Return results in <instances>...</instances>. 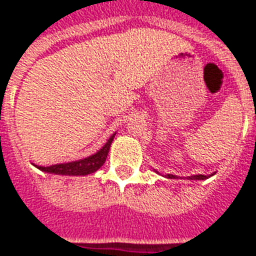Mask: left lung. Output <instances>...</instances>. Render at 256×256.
<instances>
[{
    "label": "left lung",
    "instance_id": "left-lung-1",
    "mask_svg": "<svg viewBox=\"0 0 256 256\" xmlns=\"http://www.w3.org/2000/svg\"><path fill=\"white\" fill-rule=\"evenodd\" d=\"M212 174H214V173H212ZM212 174H208V176H204V174H195V176H188L187 180H206V178H208V177L212 176ZM166 177H168V178H177V176H174V174H166Z\"/></svg>",
    "mask_w": 256,
    "mask_h": 256
}]
</instances>
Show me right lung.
<instances>
[{
    "instance_id": "1",
    "label": "right lung",
    "mask_w": 256,
    "mask_h": 256,
    "mask_svg": "<svg viewBox=\"0 0 256 256\" xmlns=\"http://www.w3.org/2000/svg\"><path fill=\"white\" fill-rule=\"evenodd\" d=\"M116 132L110 136L108 142H106L104 147L98 150L92 156L83 158V160H78V161L65 162V164H56L52 166H35L38 168L39 170L46 172V173H52V174H61V176H87L90 173H94L100 169L106 161V156L109 154L112 142L114 139Z\"/></svg>"
}]
</instances>
